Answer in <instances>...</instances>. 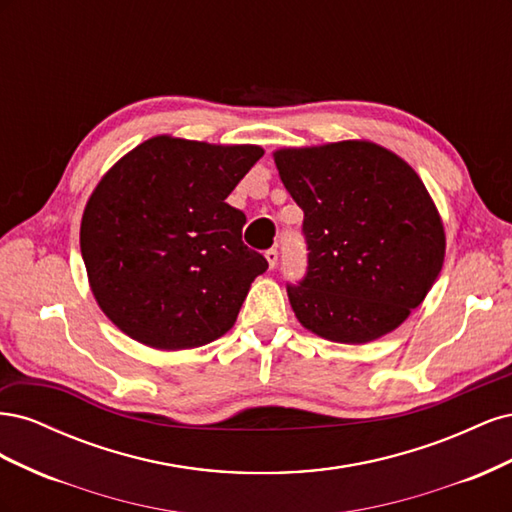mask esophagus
<instances>
[{"mask_svg": "<svg viewBox=\"0 0 512 512\" xmlns=\"http://www.w3.org/2000/svg\"><path fill=\"white\" fill-rule=\"evenodd\" d=\"M265 258L269 262V269H275V265H277V250H267Z\"/></svg>", "mask_w": 512, "mask_h": 512, "instance_id": "1", "label": "esophagus"}]
</instances>
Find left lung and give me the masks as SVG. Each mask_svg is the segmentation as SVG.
Instances as JSON below:
<instances>
[{"label": "left lung", "mask_w": 512, "mask_h": 512, "mask_svg": "<svg viewBox=\"0 0 512 512\" xmlns=\"http://www.w3.org/2000/svg\"><path fill=\"white\" fill-rule=\"evenodd\" d=\"M273 160L305 215L307 275L288 286L294 316L339 344L395 331L444 265V224L421 177L371 141L282 147Z\"/></svg>", "instance_id": "left-lung-1"}]
</instances>
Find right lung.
Instances as JSON below:
<instances>
[{
    "label": "right lung",
    "instance_id": "1",
    "mask_svg": "<svg viewBox=\"0 0 512 512\" xmlns=\"http://www.w3.org/2000/svg\"><path fill=\"white\" fill-rule=\"evenodd\" d=\"M258 145L153 136L106 170L81 220L91 294L119 331L156 350L228 333L267 260L243 245L226 203Z\"/></svg>",
    "mask_w": 512,
    "mask_h": 512
}]
</instances>
